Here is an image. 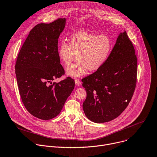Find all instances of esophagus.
I'll use <instances>...</instances> for the list:
<instances>
[{
	"mask_svg": "<svg viewBox=\"0 0 157 157\" xmlns=\"http://www.w3.org/2000/svg\"><path fill=\"white\" fill-rule=\"evenodd\" d=\"M75 85H76V86L78 87V86H79L81 85V81H80L79 79H76L75 81Z\"/></svg>",
	"mask_w": 157,
	"mask_h": 157,
	"instance_id": "34e87169",
	"label": "esophagus"
}]
</instances>
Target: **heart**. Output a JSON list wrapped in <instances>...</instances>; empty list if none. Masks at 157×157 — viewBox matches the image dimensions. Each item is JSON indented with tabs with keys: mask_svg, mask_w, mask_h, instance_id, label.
Wrapping results in <instances>:
<instances>
[{
	"mask_svg": "<svg viewBox=\"0 0 157 157\" xmlns=\"http://www.w3.org/2000/svg\"><path fill=\"white\" fill-rule=\"evenodd\" d=\"M112 49V42L108 36L80 32L71 36L70 44L64 41L60 43L58 57L68 67L77 56L78 63L66 70L67 76L77 78L85 75L88 70L95 71L101 68L108 60Z\"/></svg>",
	"mask_w": 157,
	"mask_h": 157,
	"instance_id": "heart-1",
	"label": "heart"
}]
</instances>
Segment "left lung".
Here are the masks:
<instances>
[{
	"label": "left lung",
	"instance_id": "8db88e82",
	"mask_svg": "<svg viewBox=\"0 0 157 157\" xmlns=\"http://www.w3.org/2000/svg\"><path fill=\"white\" fill-rule=\"evenodd\" d=\"M137 72L134 46L126 32L120 33L105 63L82 79L87 92L82 104L86 117L101 123L120 116L133 95Z\"/></svg>",
	"mask_w": 157,
	"mask_h": 157
}]
</instances>
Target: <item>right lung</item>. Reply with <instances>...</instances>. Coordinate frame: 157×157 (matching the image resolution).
I'll return each mask as SVG.
<instances>
[{"label": "right lung", "mask_w": 157, "mask_h": 157, "mask_svg": "<svg viewBox=\"0 0 157 157\" xmlns=\"http://www.w3.org/2000/svg\"><path fill=\"white\" fill-rule=\"evenodd\" d=\"M66 18L40 23L29 32L17 57L15 74L20 94L26 110L48 120L57 117L75 87L70 78L52 82L64 74L58 57V39Z\"/></svg>", "instance_id": "obj_1"}]
</instances>
